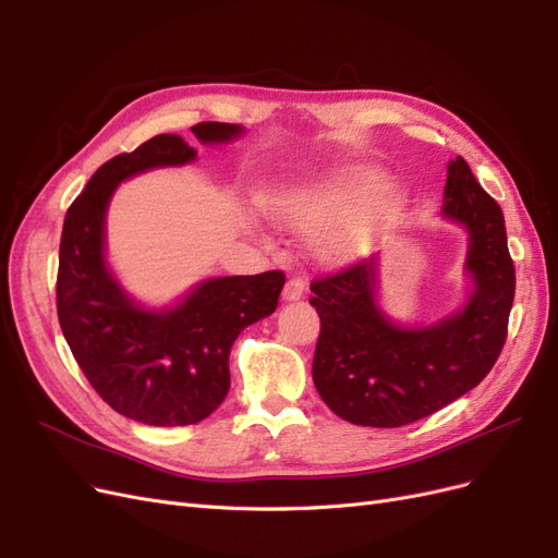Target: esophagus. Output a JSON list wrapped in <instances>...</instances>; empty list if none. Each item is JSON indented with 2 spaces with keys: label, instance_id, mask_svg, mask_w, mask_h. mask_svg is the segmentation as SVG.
I'll return each mask as SVG.
<instances>
[{
  "label": "esophagus",
  "instance_id": "34e87169",
  "mask_svg": "<svg viewBox=\"0 0 558 558\" xmlns=\"http://www.w3.org/2000/svg\"><path fill=\"white\" fill-rule=\"evenodd\" d=\"M305 286H307L305 279H302L300 275H293L283 286V300H300L302 295H305Z\"/></svg>",
  "mask_w": 558,
  "mask_h": 558
}]
</instances>
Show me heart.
<instances>
[{"label": "heart", "instance_id": "b5f03b06", "mask_svg": "<svg viewBox=\"0 0 558 558\" xmlns=\"http://www.w3.org/2000/svg\"><path fill=\"white\" fill-rule=\"evenodd\" d=\"M384 185L386 181L377 172H353L328 185H318V189L295 195L286 205V214H289V221L300 230H324L344 223L351 217L352 221L332 242L335 251H347L365 238L384 211V199L367 207L365 213L362 211L365 205H369L384 191Z\"/></svg>", "mask_w": 558, "mask_h": 558}]
</instances>
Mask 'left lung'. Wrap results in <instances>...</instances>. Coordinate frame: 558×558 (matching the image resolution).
<instances>
[{"instance_id":"obj_1","label":"left lung","mask_w":558,"mask_h":558,"mask_svg":"<svg viewBox=\"0 0 558 558\" xmlns=\"http://www.w3.org/2000/svg\"><path fill=\"white\" fill-rule=\"evenodd\" d=\"M445 216L470 232L468 305L428 328H402L375 302L377 256L312 281L320 316L312 377L328 408L356 426L398 428L475 388L498 361L514 300V263L498 202L459 156L449 162Z\"/></svg>"}]
</instances>
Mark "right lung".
Returning <instances> with one entry per match:
<instances>
[{"mask_svg": "<svg viewBox=\"0 0 558 558\" xmlns=\"http://www.w3.org/2000/svg\"><path fill=\"white\" fill-rule=\"evenodd\" d=\"M232 123H197L205 144L230 142ZM195 150L179 134H158L107 160L66 209L58 318L78 367L111 410L148 426H191L228 396V356L238 335L279 305L286 275L202 281L179 307L146 312L121 291L105 263V214L116 185L150 167L185 165Z\"/></svg>", "mask_w": 558, "mask_h": 558, "instance_id": "right-lung-1", "label": "right lung"}]
</instances>
